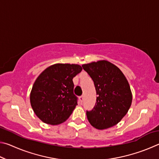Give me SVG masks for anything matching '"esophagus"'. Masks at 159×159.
<instances>
[{
	"label": "esophagus",
	"instance_id": "1",
	"mask_svg": "<svg viewBox=\"0 0 159 159\" xmlns=\"http://www.w3.org/2000/svg\"><path fill=\"white\" fill-rule=\"evenodd\" d=\"M79 99H80V102H81V103H82L83 101V99H84V97H83V96H80V98H79Z\"/></svg>",
	"mask_w": 159,
	"mask_h": 159
}]
</instances>
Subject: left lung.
Wrapping results in <instances>:
<instances>
[{"label":"left lung","instance_id":"1","mask_svg":"<svg viewBox=\"0 0 159 159\" xmlns=\"http://www.w3.org/2000/svg\"><path fill=\"white\" fill-rule=\"evenodd\" d=\"M82 66L93 79L98 95L95 106L86 111L88 121L99 130L113 127L131 106L133 97L127 79L116 66L106 60Z\"/></svg>","mask_w":159,"mask_h":159}]
</instances>
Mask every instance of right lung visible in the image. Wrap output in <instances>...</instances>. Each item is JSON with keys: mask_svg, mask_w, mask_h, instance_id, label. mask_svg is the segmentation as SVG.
<instances>
[{"mask_svg": "<svg viewBox=\"0 0 159 159\" xmlns=\"http://www.w3.org/2000/svg\"><path fill=\"white\" fill-rule=\"evenodd\" d=\"M81 71L79 64H55L37 78L31 91L30 102L43 122L58 125L68 119L78 104L73 78Z\"/></svg>", "mask_w": 159, "mask_h": 159, "instance_id": "obj_1", "label": "right lung"}]
</instances>
